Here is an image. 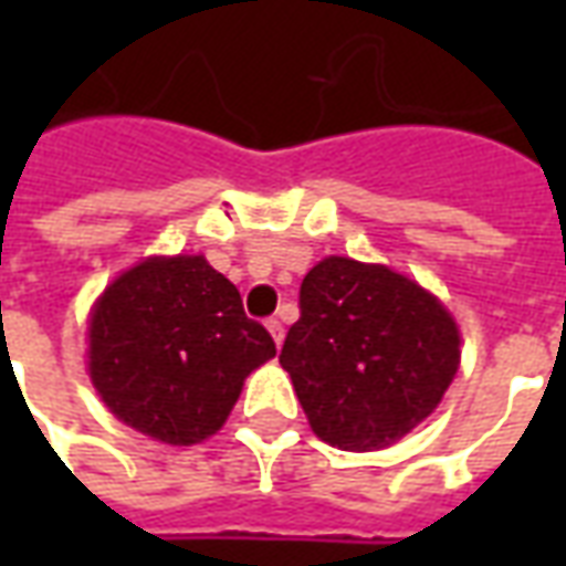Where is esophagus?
<instances>
[{"instance_id":"obj_1","label":"esophagus","mask_w":566,"mask_h":566,"mask_svg":"<svg viewBox=\"0 0 566 566\" xmlns=\"http://www.w3.org/2000/svg\"><path fill=\"white\" fill-rule=\"evenodd\" d=\"M266 331H270V336H272V343L279 345V348H282V343H284V324L279 318H270L266 321Z\"/></svg>"}]
</instances>
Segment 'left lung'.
Instances as JSON below:
<instances>
[{
  "label": "left lung",
  "instance_id": "left-lung-1",
  "mask_svg": "<svg viewBox=\"0 0 566 566\" xmlns=\"http://www.w3.org/2000/svg\"><path fill=\"white\" fill-rule=\"evenodd\" d=\"M279 360L324 442L376 451L437 409L461 364V333L412 279L324 258L300 284V321Z\"/></svg>",
  "mask_w": 566,
  "mask_h": 566
}]
</instances>
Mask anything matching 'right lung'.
Returning <instances> with one entry per match:
<instances>
[{
    "label": "right lung",
    "mask_w": 566,
    "mask_h": 566,
    "mask_svg": "<svg viewBox=\"0 0 566 566\" xmlns=\"http://www.w3.org/2000/svg\"><path fill=\"white\" fill-rule=\"evenodd\" d=\"M93 388L124 424L193 446L230 416L242 381L275 357L230 279L202 254L148 258L117 275L91 312Z\"/></svg>",
    "instance_id": "add662e5"
}]
</instances>
